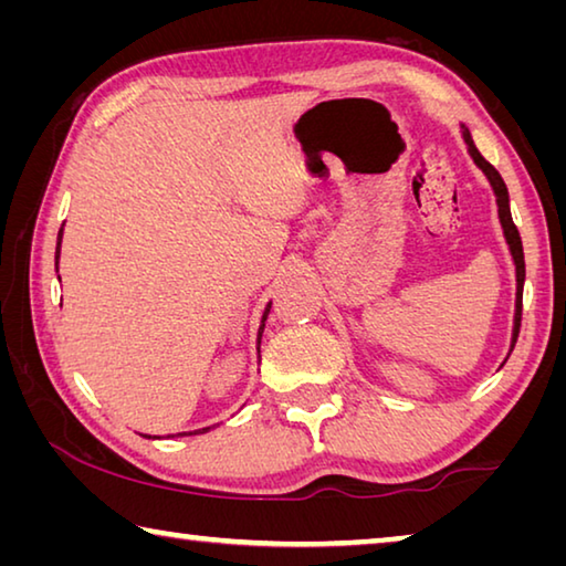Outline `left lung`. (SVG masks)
I'll return each instance as SVG.
<instances>
[{
	"label": "left lung",
	"mask_w": 566,
	"mask_h": 566,
	"mask_svg": "<svg viewBox=\"0 0 566 566\" xmlns=\"http://www.w3.org/2000/svg\"><path fill=\"white\" fill-rule=\"evenodd\" d=\"M462 139L467 145L469 157L474 159V165L484 171V177L490 179L492 191L496 197V212H500V224H502V232L506 239V247H510V254H512V262H514V274H516V300H514V327H512V344H510V352L514 349L516 337H520V322H522V294H524V249H522V237L516 232V227L512 222V209H510V191H506L504 179L500 177V171H496L490 161H486L482 155H479V149L474 147V139L469 129L462 124Z\"/></svg>",
	"instance_id": "obj_1"
}]
</instances>
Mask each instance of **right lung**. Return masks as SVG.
<instances>
[{
	"instance_id": "right-lung-1",
	"label": "right lung",
	"mask_w": 566,
	"mask_h": 566,
	"mask_svg": "<svg viewBox=\"0 0 566 566\" xmlns=\"http://www.w3.org/2000/svg\"><path fill=\"white\" fill-rule=\"evenodd\" d=\"M62 232H64V227L60 229V234H56V252H54V264H60V247H62ZM270 306H272V302H270V304H266V310H264V314H262V324H260V332H256V349H260V342H262V332H264V322H266V314H270ZM209 429H212V427L197 429V432H181V434H205V432H209Z\"/></svg>"
}]
</instances>
